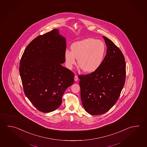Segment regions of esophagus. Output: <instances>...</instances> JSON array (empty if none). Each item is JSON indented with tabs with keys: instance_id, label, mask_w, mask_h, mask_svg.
I'll return each instance as SVG.
<instances>
[{
	"instance_id": "34e87169",
	"label": "esophagus",
	"mask_w": 147,
	"mask_h": 147,
	"mask_svg": "<svg viewBox=\"0 0 147 147\" xmlns=\"http://www.w3.org/2000/svg\"><path fill=\"white\" fill-rule=\"evenodd\" d=\"M78 76L75 75V76H74V80H75V81H78Z\"/></svg>"
}]
</instances>
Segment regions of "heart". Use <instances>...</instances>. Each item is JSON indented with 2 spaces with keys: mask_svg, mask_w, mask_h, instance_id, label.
<instances>
[{
  "mask_svg": "<svg viewBox=\"0 0 147 147\" xmlns=\"http://www.w3.org/2000/svg\"><path fill=\"white\" fill-rule=\"evenodd\" d=\"M71 51L67 50L64 57L67 67L71 69L76 64L80 69L92 73L99 68L105 56L106 47L103 42L92 38L85 39L72 45Z\"/></svg>",
  "mask_w": 147,
  "mask_h": 147,
  "instance_id": "obj_1",
  "label": "heart"
}]
</instances>
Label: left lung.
Masks as SVG:
<instances>
[{"label":"left lung","mask_w":147,"mask_h":147,"mask_svg":"<svg viewBox=\"0 0 147 147\" xmlns=\"http://www.w3.org/2000/svg\"><path fill=\"white\" fill-rule=\"evenodd\" d=\"M107 46L102 63L96 71L79 75L80 97L86 112L92 115L105 113L119 99L126 78V62L122 51L103 36Z\"/></svg>","instance_id":"obj_1"}]
</instances>
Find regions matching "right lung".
Wrapping results in <instances>:
<instances>
[{
    "instance_id": "1",
    "label": "right lung",
    "mask_w": 147,
    "mask_h": 147,
    "mask_svg": "<svg viewBox=\"0 0 147 147\" xmlns=\"http://www.w3.org/2000/svg\"><path fill=\"white\" fill-rule=\"evenodd\" d=\"M65 39L57 29L34 39L25 48L19 72L25 96L39 111H55L62 103L74 74L61 64L65 61Z\"/></svg>"
}]
</instances>
